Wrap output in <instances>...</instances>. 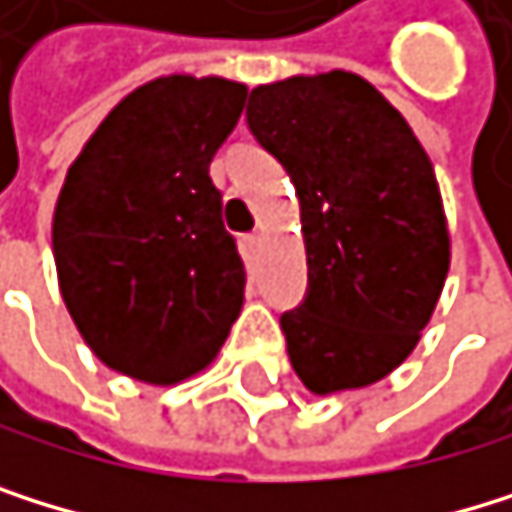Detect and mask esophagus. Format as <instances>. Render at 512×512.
<instances>
[{
	"instance_id": "1",
	"label": "esophagus",
	"mask_w": 512,
	"mask_h": 512,
	"mask_svg": "<svg viewBox=\"0 0 512 512\" xmlns=\"http://www.w3.org/2000/svg\"><path fill=\"white\" fill-rule=\"evenodd\" d=\"M244 241H247L250 250H259V247H262V232H253V235H247Z\"/></svg>"
}]
</instances>
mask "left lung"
Returning a JSON list of instances; mask_svg holds the SVG:
<instances>
[{
    "label": "left lung",
    "mask_w": 512,
    "mask_h": 512,
    "mask_svg": "<svg viewBox=\"0 0 512 512\" xmlns=\"http://www.w3.org/2000/svg\"><path fill=\"white\" fill-rule=\"evenodd\" d=\"M247 127L299 195L308 293L280 314L314 394L366 388L418 345L449 271L433 164L406 118L354 72L259 85Z\"/></svg>",
    "instance_id": "1"
}]
</instances>
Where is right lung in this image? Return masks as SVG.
<instances>
[{"label":"right lung","mask_w":512,"mask_h":512,"mask_svg":"<svg viewBox=\"0 0 512 512\" xmlns=\"http://www.w3.org/2000/svg\"><path fill=\"white\" fill-rule=\"evenodd\" d=\"M247 88L167 75L127 94L66 173L54 210L63 302L109 366L149 385L204 369L244 305L210 161Z\"/></svg>","instance_id":"obj_1"}]
</instances>
